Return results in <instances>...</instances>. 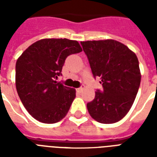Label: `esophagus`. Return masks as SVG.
Listing matches in <instances>:
<instances>
[{
	"mask_svg": "<svg viewBox=\"0 0 157 157\" xmlns=\"http://www.w3.org/2000/svg\"><path fill=\"white\" fill-rule=\"evenodd\" d=\"M82 91H83V88H82V87H81V88L76 89V92H77V93L80 94V93H81Z\"/></svg>",
	"mask_w": 157,
	"mask_h": 157,
	"instance_id": "esophagus-1",
	"label": "esophagus"
}]
</instances>
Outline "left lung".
<instances>
[{"mask_svg": "<svg viewBox=\"0 0 157 157\" xmlns=\"http://www.w3.org/2000/svg\"><path fill=\"white\" fill-rule=\"evenodd\" d=\"M92 73L99 77L103 90L87 103L96 121L112 124L129 112L139 90L141 73L136 54L126 45L112 39L81 42Z\"/></svg>", "mask_w": 157, "mask_h": 157, "instance_id": "8db88e82", "label": "left lung"}]
</instances>
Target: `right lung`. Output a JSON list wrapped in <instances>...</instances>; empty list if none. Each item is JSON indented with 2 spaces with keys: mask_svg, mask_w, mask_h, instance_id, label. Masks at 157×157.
Here are the masks:
<instances>
[{
  "mask_svg": "<svg viewBox=\"0 0 157 157\" xmlns=\"http://www.w3.org/2000/svg\"><path fill=\"white\" fill-rule=\"evenodd\" d=\"M81 51L76 40L49 38L33 43L17 59L16 90L33 118L53 124L66 117L76 98V90L55 80L62 75L67 57Z\"/></svg>",
  "mask_w": 157,
  "mask_h": 157,
  "instance_id": "obj_1",
  "label": "right lung"
}]
</instances>
